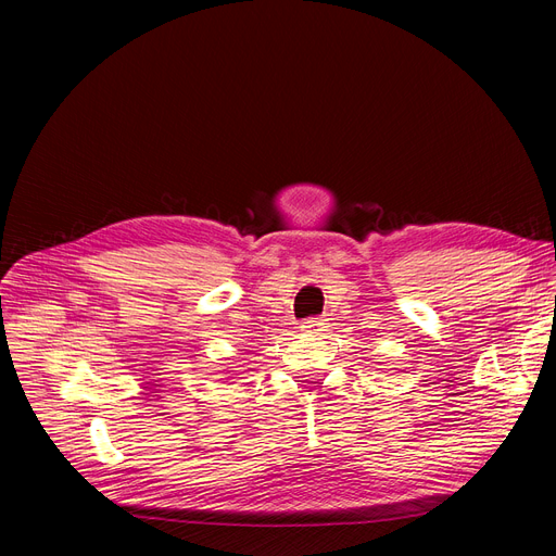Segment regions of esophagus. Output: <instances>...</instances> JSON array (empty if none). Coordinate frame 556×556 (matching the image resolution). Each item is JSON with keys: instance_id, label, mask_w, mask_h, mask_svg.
<instances>
[{"instance_id": "obj_1", "label": "esophagus", "mask_w": 556, "mask_h": 556, "mask_svg": "<svg viewBox=\"0 0 556 556\" xmlns=\"http://www.w3.org/2000/svg\"><path fill=\"white\" fill-rule=\"evenodd\" d=\"M324 328H326V324H324V319H319V316H309V319H305L301 326V330L305 334H321Z\"/></svg>"}]
</instances>
